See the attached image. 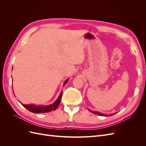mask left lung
Here are the masks:
<instances>
[{"label":"left lung","mask_w":146,"mask_h":146,"mask_svg":"<svg viewBox=\"0 0 146 146\" xmlns=\"http://www.w3.org/2000/svg\"><path fill=\"white\" fill-rule=\"evenodd\" d=\"M90 111H91V113H94V114H98V115H100V116H108V115H107V114H104L102 113H99L98 111H91V110H89Z\"/></svg>","instance_id":"obj_1"}]
</instances>
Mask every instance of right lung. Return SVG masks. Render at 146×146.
Here are the masks:
<instances>
[{"label":"right lung","mask_w":146,"mask_h":146,"mask_svg":"<svg viewBox=\"0 0 146 146\" xmlns=\"http://www.w3.org/2000/svg\"><path fill=\"white\" fill-rule=\"evenodd\" d=\"M69 79H67L64 83V86L67 82H68ZM61 96H62V91L61 92V93L59 96V97L56 100V101L54 104H52L49 105H47V106H36L34 105L33 104H30V105H24L21 103L22 105H23V107H24L25 108H27L29 111L32 113H48L50 112L51 111H54L55 110L57 107H58V105L60 103L61 100Z\"/></svg>","instance_id":"right-lung-1"}]
</instances>
